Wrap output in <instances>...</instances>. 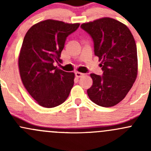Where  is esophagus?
Returning a JSON list of instances; mask_svg holds the SVG:
<instances>
[{
    "mask_svg": "<svg viewBox=\"0 0 151 151\" xmlns=\"http://www.w3.org/2000/svg\"><path fill=\"white\" fill-rule=\"evenodd\" d=\"M83 75H84V74H83V73L79 72V71H76V72H75V76L77 77H78V78H80V77H83Z\"/></svg>",
    "mask_w": 151,
    "mask_h": 151,
    "instance_id": "obj_1",
    "label": "esophagus"
}]
</instances>
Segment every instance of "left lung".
<instances>
[{
	"mask_svg": "<svg viewBox=\"0 0 151 151\" xmlns=\"http://www.w3.org/2000/svg\"><path fill=\"white\" fill-rule=\"evenodd\" d=\"M94 43L103 75L91 74L93 85L87 93L99 106H115L126 97L137 76V52L133 35L126 25L104 17L83 23Z\"/></svg>",
	"mask_w": 151,
	"mask_h": 151,
	"instance_id": "1",
	"label": "left lung"
}]
</instances>
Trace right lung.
I'll return each instance as SVG.
<instances>
[{
	"label": "right lung",
	"instance_id": "right-lung-1",
	"mask_svg": "<svg viewBox=\"0 0 151 151\" xmlns=\"http://www.w3.org/2000/svg\"><path fill=\"white\" fill-rule=\"evenodd\" d=\"M79 26V23L47 19L33 25L24 37L18 59L19 74L29 94L40 106L55 107L69 95L74 74L53 63L62 61L60 57L67 36Z\"/></svg>",
	"mask_w": 151,
	"mask_h": 151
}]
</instances>
